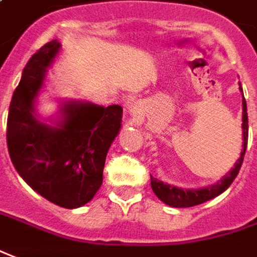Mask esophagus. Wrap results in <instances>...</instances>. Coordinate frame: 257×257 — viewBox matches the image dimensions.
<instances>
[{
  "label": "esophagus",
  "mask_w": 257,
  "mask_h": 257,
  "mask_svg": "<svg viewBox=\"0 0 257 257\" xmlns=\"http://www.w3.org/2000/svg\"><path fill=\"white\" fill-rule=\"evenodd\" d=\"M139 106H141V105H139L138 102H134V104H131V105L128 106V111L132 115H138V114H139V109H141Z\"/></svg>",
  "instance_id": "34e87169"
}]
</instances>
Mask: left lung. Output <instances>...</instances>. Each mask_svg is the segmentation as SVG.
Returning a JSON list of instances; mask_svg holds the SVG:
<instances>
[{
    "label": "left lung",
    "instance_id": "left-lung-1",
    "mask_svg": "<svg viewBox=\"0 0 257 257\" xmlns=\"http://www.w3.org/2000/svg\"><path fill=\"white\" fill-rule=\"evenodd\" d=\"M240 85V83H239ZM242 91V87H239ZM243 95V92H242ZM242 152L240 156L236 160L235 166L232 167L229 172L225 174L222 179H219L215 184H211L208 187L202 188H186L183 190L181 187H176L172 184L163 183L160 180L155 179L151 176V184L153 193L156 194L160 201H163L166 205H170L174 208H187V207H194L198 204L208 201L215 198L219 194H222L226 188L232 184V181L238 176L240 166L243 162L246 146H247V108H246L245 98H242Z\"/></svg>",
    "mask_w": 257,
    "mask_h": 257
}]
</instances>
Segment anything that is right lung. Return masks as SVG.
<instances>
[{
	"label": "right lung",
	"instance_id": "1",
	"mask_svg": "<svg viewBox=\"0 0 257 257\" xmlns=\"http://www.w3.org/2000/svg\"><path fill=\"white\" fill-rule=\"evenodd\" d=\"M60 48L57 39L49 42L26 63L10 104L7 145L19 176L46 200L71 209L91 201L102 184L122 106L67 99L60 102L53 125L43 121L36 98Z\"/></svg>",
	"mask_w": 257,
	"mask_h": 257
}]
</instances>
